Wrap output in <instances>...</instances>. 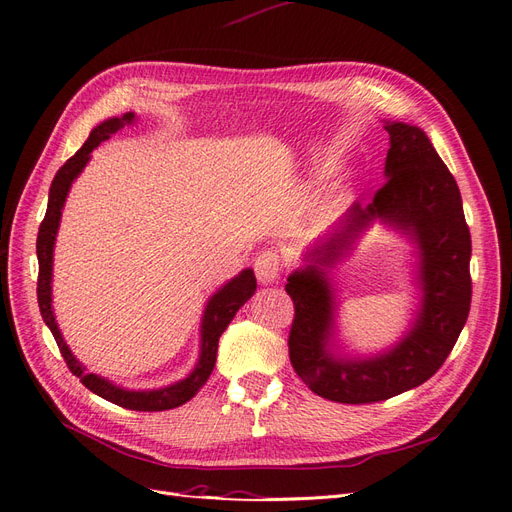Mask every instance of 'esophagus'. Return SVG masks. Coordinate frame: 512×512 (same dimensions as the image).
Segmentation results:
<instances>
[{
    "instance_id": "esophagus-1",
    "label": "esophagus",
    "mask_w": 512,
    "mask_h": 512,
    "mask_svg": "<svg viewBox=\"0 0 512 512\" xmlns=\"http://www.w3.org/2000/svg\"><path fill=\"white\" fill-rule=\"evenodd\" d=\"M254 271L260 284H275L280 280V271H282L280 256L275 252H262L254 262Z\"/></svg>"
}]
</instances>
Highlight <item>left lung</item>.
I'll list each match as a JSON object with an SVG mask.
<instances>
[{
	"label": "left lung",
	"mask_w": 512,
	"mask_h": 512,
	"mask_svg": "<svg viewBox=\"0 0 512 512\" xmlns=\"http://www.w3.org/2000/svg\"><path fill=\"white\" fill-rule=\"evenodd\" d=\"M384 130L391 138L384 185L367 207L354 203L309 247L305 265L290 273L286 284L294 303L290 363L316 395L339 404L384 401L429 380L451 354L470 314L472 239L457 181L421 128L386 121ZM376 219L417 245L422 305L393 349L348 357L334 344L336 302L328 273Z\"/></svg>",
	"instance_id": "1"
}]
</instances>
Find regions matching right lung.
I'll return each instance as SVG.
<instances>
[{
  "label": "right lung",
  "mask_w": 512,
  "mask_h": 512,
  "mask_svg": "<svg viewBox=\"0 0 512 512\" xmlns=\"http://www.w3.org/2000/svg\"><path fill=\"white\" fill-rule=\"evenodd\" d=\"M136 121L134 113H126L121 117H113L102 121L100 126L91 130L85 145L74 153V156L57 170V175L51 183L49 190V205H46V215L38 230V241H36V254H38V305L42 320L46 327L51 329L55 342L59 346L61 356L68 365V369L76 378L87 386L91 393L100 395L102 399L111 401L121 408L138 410V412H162V410H173L183 406L185 401H190L203 384L209 380L211 371L215 367V356H218V342L220 335L226 331L230 320L241 309V305L252 297L256 292V277L252 269H243L237 277H232L228 284H224L213 297L207 301L203 322H200V354L198 363L190 371L188 378H183L175 384L162 386V389H151V391H130L123 389V386L113 384L98 374H89L87 367L76 359L68 344L64 342V335H61L57 320L53 314V294H51V282H53V247L57 228L61 220V209L66 205L68 192L72 188V181L81 175V170L87 166L91 151H94L102 141L117 134L123 126H130Z\"/></svg>",
  "instance_id": "obj_1"
}]
</instances>
